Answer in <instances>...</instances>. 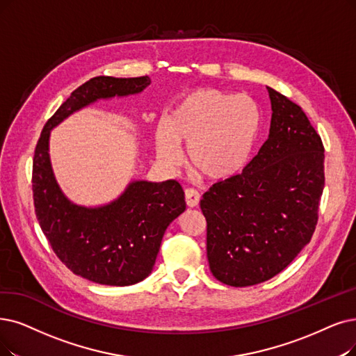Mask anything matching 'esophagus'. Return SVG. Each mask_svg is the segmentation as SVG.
I'll return each mask as SVG.
<instances>
[{"instance_id":"obj_1","label":"esophagus","mask_w":356,"mask_h":356,"mask_svg":"<svg viewBox=\"0 0 356 356\" xmlns=\"http://www.w3.org/2000/svg\"><path fill=\"white\" fill-rule=\"evenodd\" d=\"M186 203L188 207H195L200 203V193L194 188H187L186 190Z\"/></svg>"}]
</instances>
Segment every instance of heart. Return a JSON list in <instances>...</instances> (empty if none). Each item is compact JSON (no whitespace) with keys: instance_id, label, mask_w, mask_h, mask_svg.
<instances>
[{"instance_id":"b5f03b06","label":"heart","mask_w":356,"mask_h":356,"mask_svg":"<svg viewBox=\"0 0 356 356\" xmlns=\"http://www.w3.org/2000/svg\"><path fill=\"white\" fill-rule=\"evenodd\" d=\"M261 113L247 95L197 89L184 96L168 125L158 127L154 149L168 168L179 161L177 145L188 146V163L197 175L222 181L248 162L260 134Z\"/></svg>"}]
</instances>
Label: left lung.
Returning <instances> with one entry per match:
<instances>
[{"label":"left lung","mask_w":356,"mask_h":356,"mask_svg":"<svg viewBox=\"0 0 356 356\" xmlns=\"http://www.w3.org/2000/svg\"><path fill=\"white\" fill-rule=\"evenodd\" d=\"M268 138L241 174L213 184L200 207L210 272L243 288L272 279L309 243L324 188V146L305 112L267 88Z\"/></svg>","instance_id":"1"}]
</instances>
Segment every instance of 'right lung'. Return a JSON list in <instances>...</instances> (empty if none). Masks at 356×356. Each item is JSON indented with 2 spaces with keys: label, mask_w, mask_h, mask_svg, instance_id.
<instances>
[{
  "label": "right lung",
  "mask_w": 356,
  "mask_h": 356,
  "mask_svg": "<svg viewBox=\"0 0 356 356\" xmlns=\"http://www.w3.org/2000/svg\"><path fill=\"white\" fill-rule=\"evenodd\" d=\"M149 84L147 76L90 79L47 121L35 149L32 190L40 229L71 272L101 285L129 286L150 275L166 227L186 210L182 187L175 179L134 181L106 206H76L67 200L54 178L49 133L74 111L97 99L134 95Z\"/></svg>",
  "instance_id": "1"
}]
</instances>
